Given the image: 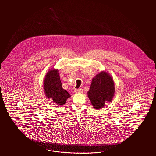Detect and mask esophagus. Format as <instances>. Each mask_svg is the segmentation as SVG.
<instances>
[{
  "mask_svg": "<svg viewBox=\"0 0 156 156\" xmlns=\"http://www.w3.org/2000/svg\"><path fill=\"white\" fill-rule=\"evenodd\" d=\"M74 92L76 93H82L83 92L82 89H76L74 90Z\"/></svg>",
  "mask_w": 156,
  "mask_h": 156,
  "instance_id": "obj_1",
  "label": "esophagus"
}]
</instances>
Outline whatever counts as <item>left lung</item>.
<instances>
[{
  "instance_id": "1",
  "label": "left lung",
  "mask_w": 156,
  "mask_h": 156,
  "mask_svg": "<svg viewBox=\"0 0 156 156\" xmlns=\"http://www.w3.org/2000/svg\"><path fill=\"white\" fill-rule=\"evenodd\" d=\"M87 93L91 104L95 109H100L106 102H111L115 94V85L109 73L103 71L97 74L92 79Z\"/></svg>"
}]
</instances>
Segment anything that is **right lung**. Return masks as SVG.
Segmentation results:
<instances>
[{
    "mask_svg": "<svg viewBox=\"0 0 156 156\" xmlns=\"http://www.w3.org/2000/svg\"><path fill=\"white\" fill-rule=\"evenodd\" d=\"M43 88L46 97L51 98L58 106L64 105L67 99L71 97L67 90L62 88L58 69L53 68L47 71L45 76Z\"/></svg>",
    "mask_w": 156,
    "mask_h": 156,
    "instance_id": "1",
    "label": "right lung"
}]
</instances>
